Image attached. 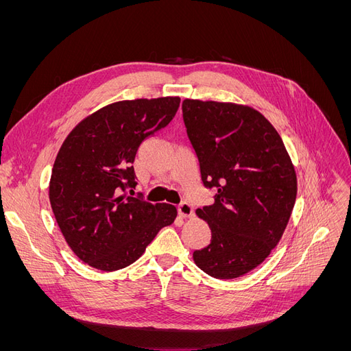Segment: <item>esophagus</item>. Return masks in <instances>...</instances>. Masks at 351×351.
<instances>
[{"instance_id": "obj_1", "label": "esophagus", "mask_w": 351, "mask_h": 351, "mask_svg": "<svg viewBox=\"0 0 351 351\" xmlns=\"http://www.w3.org/2000/svg\"><path fill=\"white\" fill-rule=\"evenodd\" d=\"M177 209H178V214L182 215V217H184V218L193 215V206L190 205L189 202H186V200H183L182 204L177 206Z\"/></svg>"}]
</instances>
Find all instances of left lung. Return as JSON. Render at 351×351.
Listing matches in <instances>:
<instances>
[{
  "instance_id": "1",
  "label": "left lung",
  "mask_w": 351,
  "mask_h": 351,
  "mask_svg": "<svg viewBox=\"0 0 351 351\" xmlns=\"http://www.w3.org/2000/svg\"><path fill=\"white\" fill-rule=\"evenodd\" d=\"M183 120L204 186L215 202L196 209L212 239L193 261L218 280L239 278L261 265L289 224L297 177L278 132L237 104L184 99Z\"/></svg>"
}]
</instances>
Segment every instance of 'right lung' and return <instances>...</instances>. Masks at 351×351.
Returning <instances> with one entry per match:
<instances>
[{
    "label": "right lung",
    "mask_w": 351,
    "mask_h": 351,
    "mask_svg": "<svg viewBox=\"0 0 351 351\" xmlns=\"http://www.w3.org/2000/svg\"><path fill=\"white\" fill-rule=\"evenodd\" d=\"M178 105L177 97L107 105L61 145L49 202L62 236L84 263L107 272L129 267L174 222L176 206L152 205L127 190L137 184L132 165L137 147L173 120Z\"/></svg>",
    "instance_id": "1"
}]
</instances>
